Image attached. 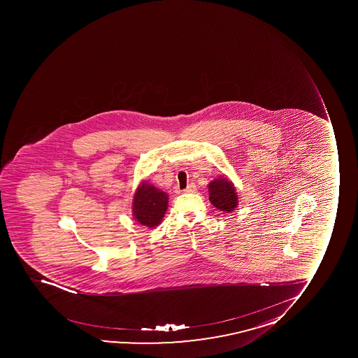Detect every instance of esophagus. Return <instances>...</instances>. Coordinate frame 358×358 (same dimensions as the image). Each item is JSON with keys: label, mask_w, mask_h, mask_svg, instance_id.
<instances>
[{"label": "esophagus", "mask_w": 358, "mask_h": 358, "mask_svg": "<svg viewBox=\"0 0 358 358\" xmlns=\"http://www.w3.org/2000/svg\"><path fill=\"white\" fill-rule=\"evenodd\" d=\"M183 192H187V194H190V192H195L196 185H194V183H192V185H189L188 187H187V189H185Z\"/></svg>", "instance_id": "obj_1"}]
</instances>
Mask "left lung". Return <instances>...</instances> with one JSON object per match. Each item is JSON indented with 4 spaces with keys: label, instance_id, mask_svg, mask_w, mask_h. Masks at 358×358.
Instances as JSON below:
<instances>
[{
    "label": "left lung",
    "instance_id": "1",
    "mask_svg": "<svg viewBox=\"0 0 358 358\" xmlns=\"http://www.w3.org/2000/svg\"><path fill=\"white\" fill-rule=\"evenodd\" d=\"M209 199L216 209L230 213L238 206V195L232 181L225 175L210 182Z\"/></svg>",
    "mask_w": 358,
    "mask_h": 358
}]
</instances>
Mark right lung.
<instances>
[{"instance_id":"add662e5","label":"right lung","mask_w":358,"mask_h":358,"mask_svg":"<svg viewBox=\"0 0 358 358\" xmlns=\"http://www.w3.org/2000/svg\"><path fill=\"white\" fill-rule=\"evenodd\" d=\"M169 196L148 182H140L131 203L134 220L142 227L154 229L162 222L168 209Z\"/></svg>"}]
</instances>
